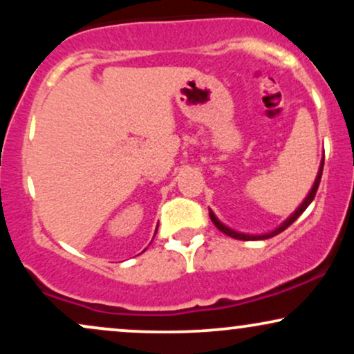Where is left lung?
<instances>
[{"label": "left lung", "mask_w": 354, "mask_h": 354, "mask_svg": "<svg viewBox=\"0 0 354 354\" xmlns=\"http://www.w3.org/2000/svg\"><path fill=\"white\" fill-rule=\"evenodd\" d=\"M323 165H324V156H323V160H321L319 171H318V174H316V180H315V183H313V186H311L310 193H308V196L304 198L301 205H299L298 208H296L295 213H291V216H290V218L284 219V221L281 223V225L278 226V228L273 230V231H270V233H265V234H246V233H239V231H234V230L228 228V226H226V225H223V223L219 221V219L216 218V214H214L213 211L209 209V218H211V221L214 223V226H216V228H218L219 231H223V233L228 234V236L234 238V239H243V241H248V239H268V238H273V236H276V234H279V233H281V231L286 230L288 226L293 225V223L296 221V219H298L299 216H301L303 211L306 209L308 206L311 205V201L315 200V194H316V191H318V186H319V181H321V174H323Z\"/></svg>", "instance_id": "1"}]
</instances>
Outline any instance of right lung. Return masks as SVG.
Returning <instances> with one entry per match:
<instances>
[{"instance_id":"add662e5","label":"right lung","mask_w":354,"mask_h":354,"mask_svg":"<svg viewBox=\"0 0 354 354\" xmlns=\"http://www.w3.org/2000/svg\"><path fill=\"white\" fill-rule=\"evenodd\" d=\"M156 231H158V228H156ZM154 234H156V233H154Z\"/></svg>"}]
</instances>
